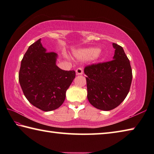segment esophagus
<instances>
[{"mask_svg": "<svg viewBox=\"0 0 154 154\" xmlns=\"http://www.w3.org/2000/svg\"><path fill=\"white\" fill-rule=\"evenodd\" d=\"M75 73L77 75H82L83 74V69L82 67H79L75 70Z\"/></svg>", "mask_w": 154, "mask_h": 154, "instance_id": "1", "label": "esophagus"}]
</instances>
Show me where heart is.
Listing matches in <instances>:
<instances>
[{"label": "heart", "mask_w": 154, "mask_h": 154, "mask_svg": "<svg viewBox=\"0 0 154 154\" xmlns=\"http://www.w3.org/2000/svg\"><path fill=\"white\" fill-rule=\"evenodd\" d=\"M74 55L80 60H88L99 57L101 55V51L96 48H88L76 51L74 53Z\"/></svg>", "instance_id": "obj_1"}]
</instances>
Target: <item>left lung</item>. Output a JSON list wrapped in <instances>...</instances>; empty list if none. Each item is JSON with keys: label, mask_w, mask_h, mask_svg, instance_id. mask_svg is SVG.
Here are the masks:
<instances>
[{"label": "left lung", "mask_w": 154, "mask_h": 154, "mask_svg": "<svg viewBox=\"0 0 154 154\" xmlns=\"http://www.w3.org/2000/svg\"><path fill=\"white\" fill-rule=\"evenodd\" d=\"M115 48L112 61L85 67L87 98L96 108L109 111L125 100L130 90L133 74L130 61L121 46Z\"/></svg>", "instance_id": "obj_1"}]
</instances>
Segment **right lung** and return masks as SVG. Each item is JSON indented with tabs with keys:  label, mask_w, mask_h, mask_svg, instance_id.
Instances as JSON below:
<instances>
[{
	"label": "right lung",
	"mask_w": 154,
	"mask_h": 154,
	"mask_svg": "<svg viewBox=\"0 0 154 154\" xmlns=\"http://www.w3.org/2000/svg\"><path fill=\"white\" fill-rule=\"evenodd\" d=\"M40 38L29 46L21 62L19 81L28 101L45 112L60 107L75 76L57 66V54L47 52Z\"/></svg>",
	"instance_id": "right-lung-1"
}]
</instances>
